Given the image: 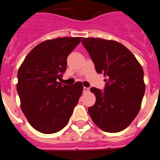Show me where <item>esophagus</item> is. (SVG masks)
Segmentation results:
<instances>
[{
	"label": "esophagus",
	"mask_w": 160,
	"mask_h": 160,
	"mask_svg": "<svg viewBox=\"0 0 160 160\" xmlns=\"http://www.w3.org/2000/svg\"><path fill=\"white\" fill-rule=\"evenodd\" d=\"M89 91V89L88 87H85V86H84L83 87V92L84 93H86V92H88Z\"/></svg>",
	"instance_id": "1"
}]
</instances>
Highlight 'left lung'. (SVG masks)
<instances>
[{
  "label": "left lung",
  "instance_id": "1",
  "mask_svg": "<svg viewBox=\"0 0 160 160\" xmlns=\"http://www.w3.org/2000/svg\"><path fill=\"white\" fill-rule=\"evenodd\" d=\"M82 44L97 72L106 77L103 92L95 87L90 89L96 101L88 108L89 114L103 131H122L140 111L145 92L142 67L132 53L117 41L83 38Z\"/></svg>",
  "mask_w": 160,
  "mask_h": 160
}]
</instances>
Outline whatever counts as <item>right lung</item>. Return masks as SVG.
Returning <instances> with one entry per match:
<instances>
[{
	"instance_id": "right-lung-1",
	"label": "right lung",
	"mask_w": 160,
	"mask_h": 160,
	"mask_svg": "<svg viewBox=\"0 0 160 160\" xmlns=\"http://www.w3.org/2000/svg\"><path fill=\"white\" fill-rule=\"evenodd\" d=\"M82 38L48 40L28 54L18 71L16 86L21 108L37 131L52 134L68 124L82 92L80 82L67 86L62 79L67 58Z\"/></svg>"
}]
</instances>
